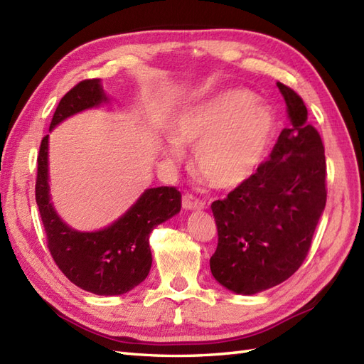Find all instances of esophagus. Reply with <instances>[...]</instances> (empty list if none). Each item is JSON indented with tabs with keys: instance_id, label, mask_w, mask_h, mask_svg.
<instances>
[{
	"instance_id": "1",
	"label": "esophagus",
	"mask_w": 364,
	"mask_h": 364,
	"mask_svg": "<svg viewBox=\"0 0 364 364\" xmlns=\"http://www.w3.org/2000/svg\"><path fill=\"white\" fill-rule=\"evenodd\" d=\"M205 203L199 200L198 198H194L191 194H185L182 198V208L186 211H194V210H202Z\"/></svg>"
}]
</instances>
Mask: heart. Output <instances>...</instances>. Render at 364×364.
Listing matches in <instances>:
<instances>
[{
	"label": "heart",
	"mask_w": 364,
	"mask_h": 364,
	"mask_svg": "<svg viewBox=\"0 0 364 364\" xmlns=\"http://www.w3.org/2000/svg\"><path fill=\"white\" fill-rule=\"evenodd\" d=\"M276 119L248 90H227L182 109L171 124L165 156L194 149L196 173L214 190L250 181L268 153Z\"/></svg>",
	"instance_id": "b5f03b06"
}]
</instances>
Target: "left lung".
I'll use <instances>...</instances> for the list:
<instances>
[{
  "label": "left lung",
  "instance_id": "obj_1",
  "mask_svg": "<svg viewBox=\"0 0 364 364\" xmlns=\"http://www.w3.org/2000/svg\"><path fill=\"white\" fill-rule=\"evenodd\" d=\"M277 87L288 105L289 127L257 173L211 205L219 235L211 274L242 296L276 287L300 268L326 205L321 137L306 122L301 97L282 82Z\"/></svg>",
  "mask_w": 364,
  "mask_h": 364
}]
</instances>
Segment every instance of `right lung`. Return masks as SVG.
Wrapping results in <instances>:
<instances>
[{"mask_svg":"<svg viewBox=\"0 0 364 364\" xmlns=\"http://www.w3.org/2000/svg\"><path fill=\"white\" fill-rule=\"evenodd\" d=\"M110 102L101 80L75 85L56 107L50 132L68 117ZM36 205L48 250L64 276L96 296H121L136 288L151 268L150 232L181 211V193L173 186L146 188L137 200L107 227L80 231L67 225L52 202L48 176V134L39 146Z\"/></svg>","mask_w":364,"mask_h":364,"instance_id":"1","label":"right lung"}]
</instances>
